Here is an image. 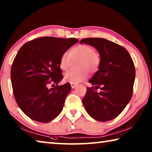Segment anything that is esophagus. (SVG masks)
Here are the masks:
<instances>
[{"instance_id":"obj_1","label":"esophagus","mask_w":152,"mask_h":152,"mask_svg":"<svg viewBox=\"0 0 152 152\" xmlns=\"http://www.w3.org/2000/svg\"><path fill=\"white\" fill-rule=\"evenodd\" d=\"M76 86H77V84H71L72 88H74Z\"/></svg>"}]
</instances>
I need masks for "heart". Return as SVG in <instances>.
Listing matches in <instances>:
<instances>
[{
    "mask_svg": "<svg viewBox=\"0 0 152 152\" xmlns=\"http://www.w3.org/2000/svg\"><path fill=\"white\" fill-rule=\"evenodd\" d=\"M78 70H71L64 76V80L70 84H78L88 77L89 71L94 73L99 70L101 64L99 53L94 51V48L88 45H79L73 48L68 53H64L60 60V68L66 71L72 65L73 61L79 60Z\"/></svg>",
    "mask_w": 152,
    "mask_h": 152,
    "instance_id": "b5f03b06",
    "label": "heart"
}]
</instances>
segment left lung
<instances>
[{
	"label": "left lung",
	"instance_id": "left-lung-1",
	"mask_svg": "<svg viewBox=\"0 0 152 152\" xmlns=\"http://www.w3.org/2000/svg\"><path fill=\"white\" fill-rule=\"evenodd\" d=\"M96 48L101 58L100 68L88 81L82 99L84 107L91 117L108 121L117 117L132 99L135 78V66L125 48L103 38H84L80 42ZM101 92L97 93L96 89Z\"/></svg>",
	"mask_w": 152,
	"mask_h": 152
}]
</instances>
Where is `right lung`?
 <instances>
[{
	"mask_svg": "<svg viewBox=\"0 0 152 152\" xmlns=\"http://www.w3.org/2000/svg\"><path fill=\"white\" fill-rule=\"evenodd\" d=\"M78 42L76 38L43 37L25 43L18 51L11 70L12 91L18 106L31 119L48 123L62 110L71 85L55 86L63 79L59 63L61 55ZM50 83L53 88H48Z\"/></svg>",
	"mask_w": 152,
	"mask_h": 152,
	"instance_id": "right-lung-1",
	"label": "right lung"
}]
</instances>
